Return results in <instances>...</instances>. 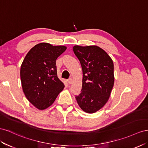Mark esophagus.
<instances>
[{"instance_id":"34e87169","label":"esophagus","mask_w":148,"mask_h":148,"mask_svg":"<svg viewBox=\"0 0 148 148\" xmlns=\"http://www.w3.org/2000/svg\"><path fill=\"white\" fill-rule=\"evenodd\" d=\"M72 82H73V81H72V79H69L68 81H67V83H68L69 85H70V84H72Z\"/></svg>"}]
</instances>
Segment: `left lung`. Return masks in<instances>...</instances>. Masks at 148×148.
I'll return each mask as SVG.
<instances>
[{
	"label": "left lung",
	"mask_w": 148,
	"mask_h": 148,
	"mask_svg": "<svg viewBox=\"0 0 148 148\" xmlns=\"http://www.w3.org/2000/svg\"><path fill=\"white\" fill-rule=\"evenodd\" d=\"M73 51L81 62L83 74L81 93L75 99L84 112L95 113L106 104L110 96L115 81L113 61L95 45H75Z\"/></svg>",
	"instance_id": "8db88e82"
}]
</instances>
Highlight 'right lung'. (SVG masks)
I'll use <instances>...</instances> for the list:
<instances>
[{
	"instance_id": "right-lung-1",
	"label": "right lung",
	"mask_w": 148,
	"mask_h": 148,
	"mask_svg": "<svg viewBox=\"0 0 148 148\" xmlns=\"http://www.w3.org/2000/svg\"><path fill=\"white\" fill-rule=\"evenodd\" d=\"M66 49L65 46L39 43L29 51L21 65L24 94L41 110L51 106L64 87L58 77L56 60Z\"/></svg>"
}]
</instances>
